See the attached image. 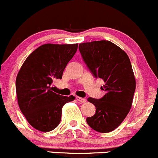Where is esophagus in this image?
<instances>
[{"mask_svg": "<svg viewBox=\"0 0 158 158\" xmlns=\"http://www.w3.org/2000/svg\"><path fill=\"white\" fill-rule=\"evenodd\" d=\"M76 100H77L78 101H79V102H80V103H85L86 101V100L85 98H81V97H76Z\"/></svg>", "mask_w": 158, "mask_h": 158, "instance_id": "1", "label": "esophagus"}]
</instances>
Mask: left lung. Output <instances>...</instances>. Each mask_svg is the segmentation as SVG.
<instances>
[{
	"label": "left lung",
	"instance_id": "obj_1",
	"mask_svg": "<svg viewBox=\"0 0 158 158\" xmlns=\"http://www.w3.org/2000/svg\"><path fill=\"white\" fill-rule=\"evenodd\" d=\"M79 49L93 76L104 82L101 89L105 94L100 99L88 98L96 113L86 121L97 132H110L122 123L132 107L135 79L130 60L125 51L106 40L81 43Z\"/></svg>",
	"mask_w": 158,
	"mask_h": 158
}]
</instances>
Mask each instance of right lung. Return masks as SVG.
I'll list each match as a JSON object with an SVG mask.
<instances>
[{
  "mask_svg": "<svg viewBox=\"0 0 158 158\" xmlns=\"http://www.w3.org/2000/svg\"><path fill=\"white\" fill-rule=\"evenodd\" d=\"M78 48V44H45L26 58L16 79L19 109L29 123L41 132L59 125L64 104L73 95L62 96L52 91L51 84L62 79L63 73Z\"/></svg>",
  "mask_w": 158,
  "mask_h": 158,
  "instance_id": "obj_1",
  "label": "right lung"
}]
</instances>
